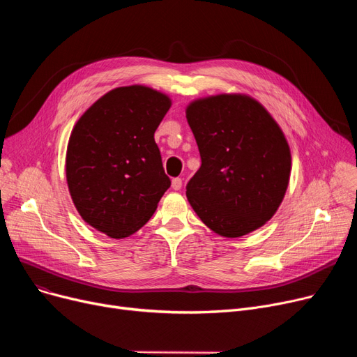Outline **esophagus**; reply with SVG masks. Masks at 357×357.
<instances>
[{"mask_svg":"<svg viewBox=\"0 0 357 357\" xmlns=\"http://www.w3.org/2000/svg\"><path fill=\"white\" fill-rule=\"evenodd\" d=\"M182 188V179L181 178H174L172 179V190L178 191Z\"/></svg>","mask_w":357,"mask_h":357,"instance_id":"1","label":"esophagus"}]
</instances>
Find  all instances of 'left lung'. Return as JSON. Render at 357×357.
<instances>
[{"mask_svg": "<svg viewBox=\"0 0 357 357\" xmlns=\"http://www.w3.org/2000/svg\"><path fill=\"white\" fill-rule=\"evenodd\" d=\"M186 120L201 155L186 198L201 221L230 238L266 224L291 176V150L282 128L246 93L195 100L186 107Z\"/></svg>", "mask_w": 357, "mask_h": 357, "instance_id": "obj_1", "label": "left lung"}]
</instances>
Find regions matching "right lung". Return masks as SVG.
Instances as JSON below:
<instances>
[{
    "mask_svg": "<svg viewBox=\"0 0 357 357\" xmlns=\"http://www.w3.org/2000/svg\"><path fill=\"white\" fill-rule=\"evenodd\" d=\"M172 101L144 85L119 86L73 126L66 182L82 220L111 238L136 233L171 186L155 131Z\"/></svg>",
    "mask_w": 357,
    "mask_h": 357,
    "instance_id": "add662e5",
    "label": "right lung"
}]
</instances>
